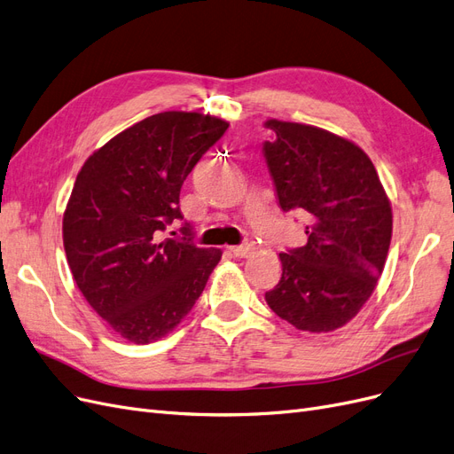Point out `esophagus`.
<instances>
[{"instance_id": "1", "label": "esophagus", "mask_w": 454, "mask_h": 454, "mask_svg": "<svg viewBox=\"0 0 454 454\" xmlns=\"http://www.w3.org/2000/svg\"><path fill=\"white\" fill-rule=\"evenodd\" d=\"M254 241H251V239H247L243 245H236V247H230V253L233 254V256H238V258H247V256H251L253 253H254Z\"/></svg>"}]
</instances>
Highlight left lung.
I'll return each instance as SVG.
<instances>
[{"mask_svg": "<svg viewBox=\"0 0 454 454\" xmlns=\"http://www.w3.org/2000/svg\"><path fill=\"white\" fill-rule=\"evenodd\" d=\"M270 175L285 213L303 216L307 241L281 253V281L266 292L275 315L305 332L347 325L381 277L392 211L360 147L326 129L268 121Z\"/></svg>", "mask_w": 454, "mask_h": 454, "instance_id": "obj_1", "label": "left lung"}]
</instances>
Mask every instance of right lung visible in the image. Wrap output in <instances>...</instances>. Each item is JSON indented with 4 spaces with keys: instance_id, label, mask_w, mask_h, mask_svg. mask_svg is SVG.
I'll return each instance as SVG.
<instances>
[{
    "instance_id": "add662e5",
    "label": "right lung",
    "mask_w": 454,
    "mask_h": 454,
    "mask_svg": "<svg viewBox=\"0 0 454 454\" xmlns=\"http://www.w3.org/2000/svg\"><path fill=\"white\" fill-rule=\"evenodd\" d=\"M228 122L166 111L113 137L86 160L64 213V247L82 296L131 343L169 333L192 309L221 260L194 243L179 194ZM175 236V231H171Z\"/></svg>"
}]
</instances>
